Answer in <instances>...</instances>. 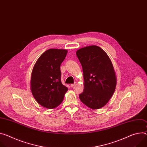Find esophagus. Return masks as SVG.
I'll list each match as a JSON object with an SVG mask.
<instances>
[{
  "instance_id": "esophagus-1",
  "label": "esophagus",
  "mask_w": 147,
  "mask_h": 147,
  "mask_svg": "<svg viewBox=\"0 0 147 147\" xmlns=\"http://www.w3.org/2000/svg\"><path fill=\"white\" fill-rule=\"evenodd\" d=\"M76 83H74V84H71L70 85V86H71V87H73L74 86H76Z\"/></svg>"
}]
</instances>
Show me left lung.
<instances>
[{"label": "left lung", "mask_w": 147, "mask_h": 147, "mask_svg": "<svg viewBox=\"0 0 147 147\" xmlns=\"http://www.w3.org/2000/svg\"><path fill=\"white\" fill-rule=\"evenodd\" d=\"M76 55L80 62L84 76V91L79 98L92 110L102 108L113 96L117 76L108 55L97 46L78 49Z\"/></svg>", "instance_id": "left-lung-1"}]
</instances>
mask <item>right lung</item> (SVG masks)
<instances>
[{
  "instance_id": "1",
  "label": "right lung",
  "mask_w": 147,
  "mask_h": 147,
  "mask_svg": "<svg viewBox=\"0 0 147 147\" xmlns=\"http://www.w3.org/2000/svg\"><path fill=\"white\" fill-rule=\"evenodd\" d=\"M67 53L65 49H49L38 57L33 67L30 90L36 101L45 108L57 107L68 90L61 83L60 71V65Z\"/></svg>"
}]
</instances>
